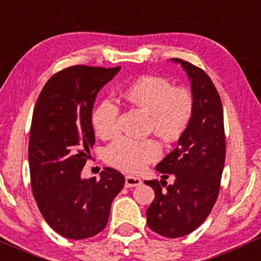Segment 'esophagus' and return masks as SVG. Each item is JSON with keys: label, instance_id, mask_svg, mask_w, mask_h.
<instances>
[{"label": "esophagus", "instance_id": "1", "mask_svg": "<svg viewBox=\"0 0 261 261\" xmlns=\"http://www.w3.org/2000/svg\"><path fill=\"white\" fill-rule=\"evenodd\" d=\"M142 185V180L137 176H132V175H127L125 176V187H136Z\"/></svg>", "mask_w": 261, "mask_h": 261}]
</instances>
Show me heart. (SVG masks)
<instances>
[{
  "mask_svg": "<svg viewBox=\"0 0 261 261\" xmlns=\"http://www.w3.org/2000/svg\"><path fill=\"white\" fill-rule=\"evenodd\" d=\"M125 102L148 113V128L163 139L176 140L189 127L194 115V97L185 87H174L168 79L146 75L137 79L121 92ZM119 107L113 99L103 98L92 113V125L101 138L118 133ZM162 154L154 138L121 137L105 149L110 165L128 172H138Z\"/></svg>",
  "mask_w": 261,
  "mask_h": 261,
  "instance_id": "heart-1",
  "label": "heart"
}]
</instances>
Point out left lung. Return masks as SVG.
<instances>
[{
  "label": "left lung",
  "mask_w": 261,
  "mask_h": 261,
  "mask_svg": "<svg viewBox=\"0 0 261 261\" xmlns=\"http://www.w3.org/2000/svg\"><path fill=\"white\" fill-rule=\"evenodd\" d=\"M180 64L191 81L194 115L177 146L155 166L163 180L145 181L155 198L146 210V223L166 238H180L203 223L218 197L225 159L223 107L210 76L185 60ZM169 174L174 184L165 181ZM166 189H163V186Z\"/></svg>",
  "instance_id": "obj_1"
}]
</instances>
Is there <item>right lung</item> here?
Masks as SVG:
<instances>
[{
	"label": "right lung",
	"mask_w": 261,
	"mask_h": 261,
	"mask_svg": "<svg viewBox=\"0 0 261 261\" xmlns=\"http://www.w3.org/2000/svg\"><path fill=\"white\" fill-rule=\"evenodd\" d=\"M121 67H67L49 79L34 107L29 133V170L38 208L53 229L69 239L96 236L106 227L124 176L105 168L84 178L95 144L92 108L99 90Z\"/></svg>",
	"instance_id": "1"
}]
</instances>
